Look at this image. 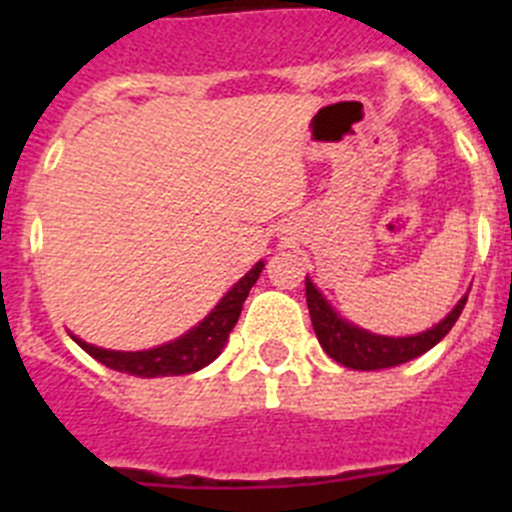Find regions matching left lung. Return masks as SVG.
I'll return each mask as SVG.
<instances>
[{
  "label": "left lung",
  "mask_w": 512,
  "mask_h": 512,
  "mask_svg": "<svg viewBox=\"0 0 512 512\" xmlns=\"http://www.w3.org/2000/svg\"><path fill=\"white\" fill-rule=\"evenodd\" d=\"M305 297H307V310H310L312 328L318 336L320 346L325 354L338 364L348 366V369H359V372H374V369H390V366L405 364L410 359H418L425 351H431L438 341H441L454 323L459 320L461 310L467 305V295L456 302L454 310L446 315L438 325L431 330L418 333V336L408 338H390V336H377L369 330L359 328V325L348 323L341 315L333 312V307L325 302L315 284L305 277Z\"/></svg>",
  "instance_id": "1"
}]
</instances>
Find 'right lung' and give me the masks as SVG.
Wrapping results in <instances>:
<instances>
[{"mask_svg":"<svg viewBox=\"0 0 512 512\" xmlns=\"http://www.w3.org/2000/svg\"><path fill=\"white\" fill-rule=\"evenodd\" d=\"M261 269H264V261L253 266L246 277L235 284L223 300L217 302L215 310L200 325H194L182 338L164 343V346L148 348V351H110V348H97L92 343L79 341L76 336L74 341L89 356H94L99 364L110 366L115 372L133 374V377H179V374L200 372L202 366L215 361L223 351L230 330L238 323L243 302H246L248 292L259 279Z\"/></svg>","mask_w":512,"mask_h":512,"instance_id":"right-lung-1","label":"right lung"}]
</instances>
